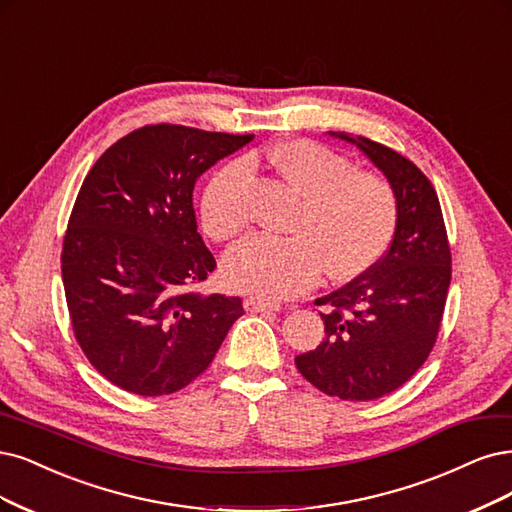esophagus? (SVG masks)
<instances>
[{
    "mask_svg": "<svg viewBox=\"0 0 512 512\" xmlns=\"http://www.w3.org/2000/svg\"><path fill=\"white\" fill-rule=\"evenodd\" d=\"M245 311H252V313H262V311H279L277 303H269V301H262V298H245L243 301Z\"/></svg>",
    "mask_w": 512,
    "mask_h": 512,
    "instance_id": "1",
    "label": "esophagus"
}]
</instances>
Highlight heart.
<instances>
[{
	"label": "heart",
	"instance_id": "1",
	"mask_svg": "<svg viewBox=\"0 0 512 512\" xmlns=\"http://www.w3.org/2000/svg\"><path fill=\"white\" fill-rule=\"evenodd\" d=\"M284 180L303 197L290 237L252 235L222 258L226 284L258 298L281 301L313 288L324 269L332 279L364 273L390 243L396 226L394 190L347 158L315 142H290L269 154ZM250 156L224 165L203 190L201 222L218 241L248 224Z\"/></svg>",
	"mask_w": 512,
	"mask_h": 512
}]
</instances>
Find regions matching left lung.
<instances>
[{
  "label": "left lung",
  "mask_w": 512,
  "mask_h": 512,
  "mask_svg": "<svg viewBox=\"0 0 512 512\" xmlns=\"http://www.w3.org/2000/svg\"><path fill=\"white\" fill-rule=\"evenodd\" d=\"M328 135L356 146L385 175L396 197V228L379 262L317 298L328 307L320 313L326 339L294 362L328 396L375 400L398 390L430 356L451 284V252L436 192L409 158L360 135Z\"/></svg>",
  "instance_id": "1"
}]
</instances>
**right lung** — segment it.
<instances>
[{"mask_svg": "<svg viewBox=\"0 0 512 512\" xmlns=\"http://www.w3.org/2000/svg\"><path fill=\"white\" fill-rule=\"evenodd\" d=\"M252 139L152 125L118 139L84 178L63 241L65 298L88 362L120 390H182L243 315L237 296L190 290L216 269L192 190Z\"/></svg>", "mask_w": 512, "mask_h": 512, "instance_id": "obj_1", "label": "right lung"}]
</instances>
